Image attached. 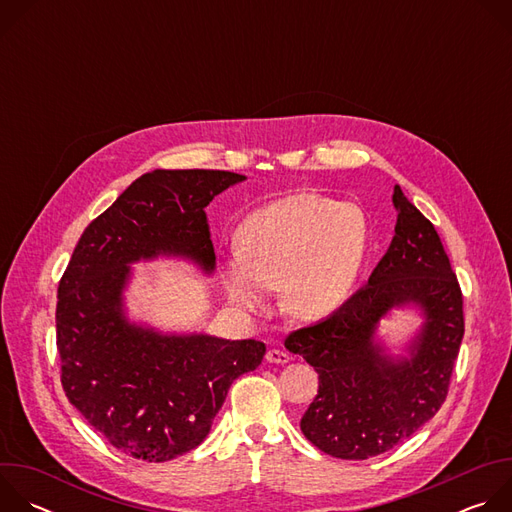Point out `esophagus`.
Segmentation results:
<instances>
[{"instance_id": "1", "label": "esophagus", "mask_w": 512, "mask_h": 512, "mask_svg": "<svg viewBox=\"0 0 512 512\" xmlns=\"http://www.w3.org/2000/svg\"><path fill=\"white\" fill-rule=\"evenodd\" d=\"M265 360L267 362H271V364H287L289 362V354L287 352H283V350H269L267 354H265Z\"/></svg>"}]
</instances>
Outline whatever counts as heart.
<instances>
[{"label":"heart","instance_id":"heart-1","mask_svg":"<svg viewBox=\"0 0 512 512\" xmlns=\"http://www.w3.org/2000/svg\"><path fill=\"white\" fill-rule=\"evenodd\" d=\"M371 245L369 216L354 202L296 192L251 212L237 233L239 251L221 263L229 298L265 312L269 291L302 320L336 312L352 294Z\"/></svg>","mask_w":512,"mask_h":512}]
</instances>
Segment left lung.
I'll use <instances>...</instances> for the list:
<instances>
[{
    "mask_svg": "<svg viewBox=\"0 0 512 512\" xmlns=\"http://www.w3.org/2000/svg\"><path fill=\"white\" fill-rule=\"evenodd\" d=\"M395 237L369 277L328 318L291 332L285 348L318 373V395L300 427L334 458L367 460L405 442L446 401L464 338L462 289L440 235L395 186ZM424 318L405 355L376 336L393 309Z\"/></svg>",
    "mask_w": 512,
    "mask_h": 512,
    "instance_id": "8db88e82",
    "label": "left lung"
}]
</instances>
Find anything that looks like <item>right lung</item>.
Instances as JSON below:
<instances>
[{"label":"right lung","instance_id":"obj_1","mask_svg":"<svg viewBox=\"0 0 512 512\" xmlns=\"http://www.w3.org/2000/svg\"><path fill=\"white\" fill-rule=\"evenodd\" d=\"M243 180L223 170L143 174L85 229L58 283L62 389L111 446L137 460L168 462L200 446L233 381L265 356L259 340L162 332L125 310L139 261L174 257L214 271L204 208Z\"/></svg>","mask_w":512,"mask_h":512}]
</instances>
